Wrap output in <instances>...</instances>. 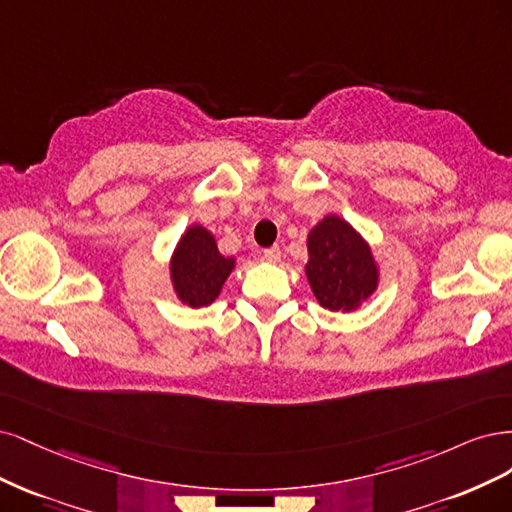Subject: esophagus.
I'll list each match as a JSON object with an SVG mask.
<instances>
[{"label": "esophagus", "mask_w": 512, "mask_h": 512, "mask_svg": "<svg viewBox=\"0 0 512 512\" xmlns=\"http://www.w3.org/2000/svg\"><path fill=\"white\" fill-rule=\"evenodd\" d=\"M259 257H261L263 261L276 263V261L280 259V249H278V246H270V249H263V251H259Z\"/></svg>", "instance_id": "1"}]
</instances>
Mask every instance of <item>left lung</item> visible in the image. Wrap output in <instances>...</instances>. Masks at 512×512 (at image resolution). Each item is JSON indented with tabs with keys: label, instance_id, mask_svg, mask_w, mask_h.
I'll return each mask as SVG.
<instances>
[{
	"label": "left lung",
	"instance_id": "obj_1",
	"mask_svg": "<svg viewBox=\"0 0 512 512\" xmlns=\"http://www.w3.org/2000/svg\"><path fill=\"white\" fill-rule=\"evenodd\" d=\"M306 276L321 306L344 312L370 298L378 280L368 244L338 217H325L308 234Z\"/></svg>",
	"mask_w": 512,
	"mask_h": 512
}]
</instances>
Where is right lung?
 Segmentation results:
<instances>
[{"instance_id": "1", "label": "right lung", "mask_w": 512, "mask_h": 512, "mask_svg": "<svg viewBox=\"0 0 512 512\" xmlns=\"http://www.w3.org/2000/svg\"><path fill=\"white\" fill-rule=\"evenodd\" d=\"M232 268L234 259L219 253L212 234L193 225L172 257V283L180 300L200 308L214 302Z\"/></svg>"}]
</instances>
